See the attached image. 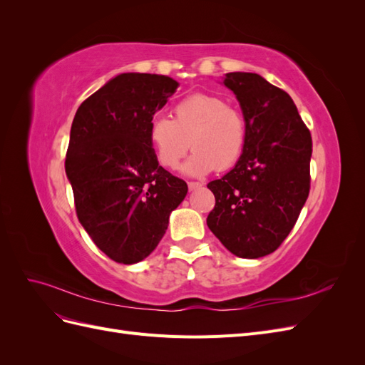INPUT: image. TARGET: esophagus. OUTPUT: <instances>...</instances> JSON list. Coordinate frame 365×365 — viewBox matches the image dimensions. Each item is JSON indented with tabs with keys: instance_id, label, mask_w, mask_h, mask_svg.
<instances>
[{
	"instance_id": "esophagus-1",
	"label": "esophagus",
	"mask_w": 365,
	"mask_h": 365,
	"mask_svg": "<svg viewBox=\"0 0 365 365\" xmlns=\"http://www.w3.org/2000/svg\"><path fill=\"white\" fill-rule=\"evenodd\" d=\"M187 185H189L190 190H196V189H200V187H202V182H200V181H189V182H187Z\"/></svg>"
}]
</instances>
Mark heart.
<instances>
[{"label": "heart", "mask_w": 365, "mask_h": 365, "mask_svg": "<svg viewBox=\"0 0 365 365\" xmlns=\"http://www.w3.org/2000/svg\"><path fill=\"white\" fill-rule=\"evenodd\" d=\"M148 137L158 164L169 170L178 168L190 146L193 153L184 170L202 176L235 168L245 150L248 129L242 113L224 98L193 94L175 105L172 120L152 117Z\"/></svg>", "instance_id": "heart-1"}]
</instances>
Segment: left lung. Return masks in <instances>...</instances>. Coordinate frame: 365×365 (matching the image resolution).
I'll list each match as a JSON object with an SVG mask.
<instances>
[{
    "mask_svg": "<svg viewBox=\"0 0 365 365\" xmlns=\"http://www.w3.org/2000/svg\"><path fill=\"white\" fill-rule=\"evenodd\" d=\"M247 121L245 150L220 180L208 182L215 208L207 225L242 259L277 250L311 189L312 137L291 96L256 73H227Z\"/></svg>",
    "mask_w": 365,
    "mask_h": 365,
    "instance_id": "left-lung-1",
    "label": "left lung"
}]
</instances>
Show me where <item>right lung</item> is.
I'll return each mask as SVG.
<instances>
[{"label":"right lung","instance_id":"1","mask_svg":"<svg viewBox=\"0 0 365 365\" xmlns=\"http://www.w3.org/2000/svg\"><path fill=\"white\" fill-rule=\"evenodd\" d=\"M172 77L123 73L91 94L74 115L65 172L76 213L109 259L132 264L157 248L185 181L158 164L149 121L176 91Z\"/></svg>","mask_w":365,"mask_h":365}]
</instances>
